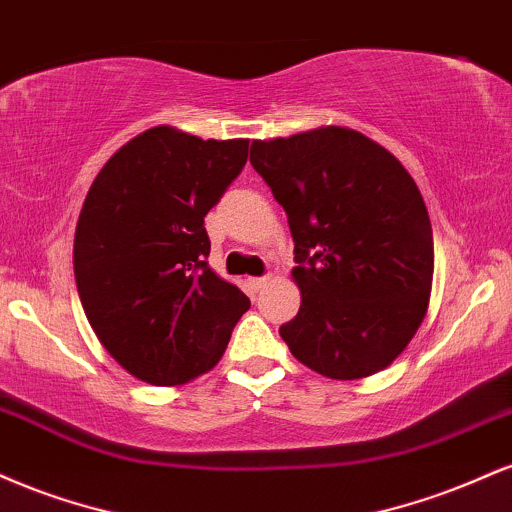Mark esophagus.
I'll list each match as a JSON object with an SVG mask.
<instances>
[{
	"mask_svg": "<svg viewBox=\"0 0 512 512\" xmlns=\"http://www.w3.org/2000/svg\"><path fill=\"white\" fill-rule=\"evenodd\" d=\"M268 280L270 278H249V280H246V287H249L251 292H258V290H261V287H266Z\"/></svg>",
	"mask_w": 512,
	"mask_h": 512,
	"instance_id": "34e87169",
	"label": "esophagus"
}]
</instances>
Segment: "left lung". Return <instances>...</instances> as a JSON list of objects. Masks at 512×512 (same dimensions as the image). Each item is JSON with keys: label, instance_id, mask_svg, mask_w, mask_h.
<instances>
[{"label": "left lung", "instance_id": "1", "mask_svg": "<svg viewBox=\"0 0 512 512\" xmlns=\"http://www.w3.org/2000/svg\"><path fill=\"white\" fill-rule=\"evenodd\" d=\"M251 165L285 208L302 306L280 328L304 366L333 381L378 374L429 309L434 234L412 174L347 126L251 143Z\"/></svg>", "mask_w": 512, "mask_h": 512}]
</instances>
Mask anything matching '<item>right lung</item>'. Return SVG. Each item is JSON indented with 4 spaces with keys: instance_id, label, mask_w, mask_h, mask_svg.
<instances>
[{
    "instance_id": "add662e5",
    "label": "right lung",
    "mask_w": 512,
    "mask_h": 512,
    "mask_svg": "<svg viewBox=\"0 0 512 512\" xmlns=\"http://www.w3.org/2000/svg\"><path fill=\"white\" fill-rule=\"evenodd\" d=\"M246 138L153 126L126 141L90 184L74 275L90 328L150 386H182L220 362L251 302L206 258L203 218L242 172Z\"/></svg>"
}]
</instances>
